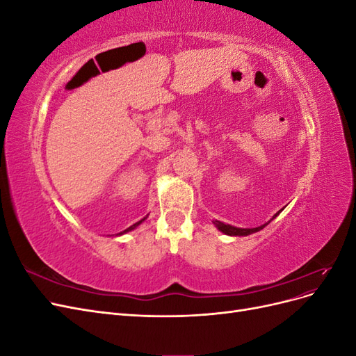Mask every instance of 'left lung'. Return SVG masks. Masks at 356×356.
I'll return each instance as SVG.
<instances>
[{"instance_id": "obj_1", "label": "left lung", "mask_w": 356, "mask_h": 356, "mask_svg": "<svg viewBox=\"0 0 356 356\" xmlns=\"http://www.w3.org/2000/svg\"><path fill=\"white\" fill-rule=\"evenodd\" d=\"M282 211V209H281ZM281 211L279 212H276L275 215H273V218H276L279 213H281ZM272 218V220H273ZM270 220V221H272ZM270 221H267L266 224H263V225H260V227H254V229H241V227H234V225H230V224H224V222H221V221H218V220H213L212 222H213V225L215 227H217L220 232H222L224 234H227V236H248V234H252V233H257V232H260L261 229H264L266 225L270 222Z\"/></svg>"}]
</instances>
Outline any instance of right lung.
<instances>
[{
  "label": "right lung",
  "mask_w": 356,
  "mask_h": 356,
  "mask_svg": "<svg viewBox=\"0 0 356 356\" xmlns=\"http://www.w3.org/2000/svg\"><path fill=\"white\" fill-rule=\"evenodd\" d=\"M147 217H148V215H147ZM147 217H144V218H143V220H139V221H138V222H135V224H134V225H131V227H127V229H126V230H123V232H120V233H117V234H115V236H122V234H124V233H129V232H132V230H135V229H136V227H138V225H139V224H141V222H143V221H144V220H145V218H147Z\"/></svg>",
  "instance_id": "right-lung-1"
}]
</instances>
